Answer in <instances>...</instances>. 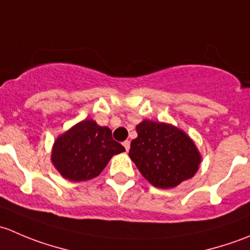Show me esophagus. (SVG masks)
<instances>
[{
    "instance_id": "1",
    "label": "esophagus",
    "mask_w": 250,
    "mask_h": 250,
    "mask_svg": "<svg viewBox=\"0 0 250 250\" xmlns=\"http://www.w3.org/2000/svg\"><path fill=\"white\" fill-rule=\"evenodd\" d=\"M123 146H125V151H129V147H130V143L128 140H125V141H123Z\"/></svg>"
}]
</instances>
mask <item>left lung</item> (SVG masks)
<instances>
[{
  "instance_id": "8db88e82",
  "label": "left lung",
  "mask_w": 250,
  "mask_h": 250,
  "mask_svg": "<svg viewBox=\"0 0 250 250\" xmlns=\"http://www.w3.org/2000/svg\"><path fill=\"white\" fill-rule=\"evenodd\" d=\"M130 143L129 157L155 188H172L197 173L202 156L180 128L165 122L141 121Z\"/></svg>"
}]
</instances>
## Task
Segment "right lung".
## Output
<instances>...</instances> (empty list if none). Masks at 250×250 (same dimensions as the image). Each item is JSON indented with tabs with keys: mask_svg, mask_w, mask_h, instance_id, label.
Returning a JSON list of instances; mask_svg holds the SVG:
<instances>
[{
	"mask_svg": "<svg viewBox=\"0 0 250 250\" xmlns=\"http://www.w3.org/2000/svg\"><path fill=\"white\" fill-rule=\"evenodd\" d=\"M125 148L112 139L109 127L94 120H83L60 134L52 147L50 161L62 178L87 181L104 170L112 156Z\"/></svg>",
	"mask_w": 250,
	"mask_h": 250,
	"instance_id": "add662e5",
	"label": "right lung"
}]
</instances>
